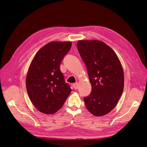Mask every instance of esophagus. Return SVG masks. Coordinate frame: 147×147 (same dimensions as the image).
Returning a JSON list of instances; mask_svg holds the SVG:
<instances>
[{"instance_id": "esophagus-1", "label": "esophagus", "mask_w": 147, "mask_h": 147, "mask_svg": "<svg viewBox=\"0 0 147 147\" xmlns=\"http://www.w3.org/2000/svg\"><path fill=\"white\" fill-rule=\"evenodd\" d=\"M73 87L75 90H77V89L78 88V83H76L73 84Z\"/></svg>"}]
</instances>
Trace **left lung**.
Segmentation results:
<instances>
[{
    "instance_id": "left-lung-1",
    "label": "left lung",
    "mask_w": 147,
    "mask_h": 147,
    "mask_svg": "<svg viewBox=\"0 0 147 147\" xmlns=\"http://www.w3.org/2000/svg\"><path fill=\"white\" fill-rule=\"evenodd\" d=\"M77 49L85 64L91 92L84 97L89 112L96 117L109 113L118 103L124 88V73L115 51L103 42L79 40Z\"/></svg>"
}]
</instances>
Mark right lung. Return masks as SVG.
Here are the masks:
<instances>
[{"mask_svg": "<svg viewBox=\"0 0 147 147\" xmlns=\"http://www.w3.org/2000/svg\"><path fill=\"white\" fill-rule=\"evenodd\" d=\"M71 46L70 42H50L40 49L31 62L26 89L30 100L40 112L56 113L72 91L59 69Z\"/></svg>", "mask_w": 147, "mask_h": 147, "instance_id": "right-lung-1", "label": "right lung"}]
</instances>
